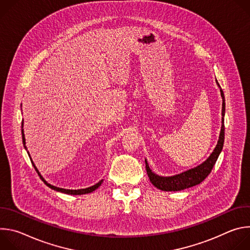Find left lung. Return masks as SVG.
<instances>
[{
  "label": "left lung",
  "instance_id": "8db88e82",
  "mask_svg": "<svg viewBox=\"0 0 250 250\" xmlns=\"http://www.w3.org/2000/svg\"><path fill=\"white\" fill-rule=\"evenodd\" d=\"M218 83V82H217ZM219 85V83H218ZM221 88V86L219 85ZM221 95L223 97V125H222V129L220 133V138L218 141V145L215 148V150L212 151V153L209 155V157L201 165L190 169L186 172H183L181 174H178L175 176L171 177H162L154 174L148 164L147 161L146 160V168L147 171V175L150 182L155 186L156 188L162 190V191H181L190 187H193L195 185L200 184L202 181L206 179V177L210 173L213 165L216 164V161L223 149L224 146V141H225V125H224V116L226 112V103H225V96L224 92L221 89Z\"/></svg>",
  "mask_w": 250,
  "mask_h": 250
}]
</instances>
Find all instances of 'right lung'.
<instances>
[{"label": "right lung", "instance_id": "1", "mask_svg": "<svg viewBox=\"0 0 250 250\" xmlns=\"http://www.w3.org/2000/svg\"><path fill=\"white\" fill-rule=\"evenodd\" d=\"M21 127H22V124H21ZM21 135H22V144L23 145H25V138H24V133H23V129H21ZM25 147V146H24ZM28 153V152H27ZM29 155V154H28ZM30 157V156H29ZM31 163H32V165H33V167H34V169L37 170V172H38V174H39V176L41 177V179L46 184V186H48L50 189H52V190H55V191H58V192H61V193H65V194H68V195H83V194H89V193H92L93 191H95L96 189H98L100 186H101V184L103 183V180H101L100 182H98L96 185H94V186H92V187H89V188H86V189H79V190H68V189H62V188H58V187H55V186H53V185H50V184H48L44 179H43V177L41 175V173L39 172V170H38V168L35 167V165H34V163L32 162V160H31Z\"/></svg>", "mask_w": 250, "mask_h": 250}]
</instances>
